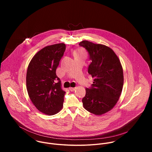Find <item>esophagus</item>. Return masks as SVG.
<instances>
[{
	"instance_id": "1",
	"label": "esophagus",
	"mask_w": 152,
	"mask_h": 152,
	"mask_svg": "<svg viewBox=\"0 0 152 152\" xmlns=\"http://www.w3.org/2000/svg\"><path fill=\"white\" fill-rule=\"evenodd\" d=\"M75 89H76V88H73V87H70L69 88V90H70V91H74L75 90Z\"/></svg>"
}]
</instances>
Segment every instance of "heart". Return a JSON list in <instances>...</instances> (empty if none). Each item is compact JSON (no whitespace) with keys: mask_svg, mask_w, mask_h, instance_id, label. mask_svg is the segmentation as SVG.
<instances>
[{"mask_svg":"<svg viewBox=\"0 0 152 152\" xmlns=\"http://www.w3.org/2000/svg\"><path fill=\"white\" fill-rule=\"evenodd\" d=\"M74 55L75 57H79V56H85V53L82 50H76L74 52Z\"/></svg>","mask_w":152,"mask_h":152,"instance_id":"1","label":"heart"}]
</instances>
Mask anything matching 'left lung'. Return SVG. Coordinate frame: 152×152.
Here are the masks:
<instances>
[{"label":"left lung","instance_id":"left-lung-1","mask_svg":"<svg viewBox=\"0 0 152 152\" xmlns=\"http://www.w3.org/2000/svg\"><path fill=\"white\" fill-rule=\"evenodd\" d=\"M79 45L86 50L91 61L88 72L94 78L82 99L85 109L95 115H102L115 105L123 86V72L120 61L109 47L83 40Z\"/></svg>","mask_w":152,"mask_h":152}]
</instances>
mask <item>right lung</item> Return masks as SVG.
Here are the masks:
<instances>
[{
  "mask_svg": "<svg viewBox=\"0 0 152 152\" xmlns=\"http://www.w3.org/2000/svg\"><path fill=\"white\" fill-rule=\"evenodd\" d=\"M66 46L64 43L48 46L38 52L27 70V91L32 103L40 112L52 115L62 107L66 93L61 87L56 70Z\"/></svg>",
  "mask_w": 152,
  "mask_h": 152,
  "instance_id": "obj_1",
  "label": "right lung"
}]
</instances>
